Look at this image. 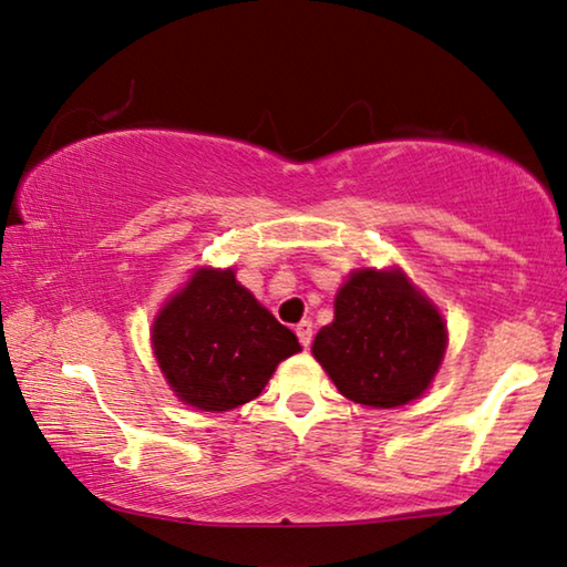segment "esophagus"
Wrapping results in <instances>:
<instances>
[{"instance_id": "1", "label": "esophagus", "mask_w": 567, "mask_h": 567, "mask_svg": "<svg viewBox=\"0 0 567 567\" xmlns=\"http://www.w3.org/2000/svg\"><path fill=\"white\" fill-rule=\"evenodd\" d=\"M295 332H298V340L302 343V348H310V343H312V322L310 320L298 322Z\"/></svg>"}]
</instances>
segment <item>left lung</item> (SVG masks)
Returning <instances> with one entry per match:
<instances>
[{"mask_svg": "<svg viewBox=\"0 0 567 567\" xmlns=\"http://www.w3.org/2000/svg\"><path fill=\"white\" fill-rule=\"evenodd\" d=\"M444 348L442 316L399 269H361L340 287L336 320L316 336L312 355L346 399L393 409L421 396Z\"/></svg>", "mask_w": 567, "mask_h": 567, "instance_id": "8db88e82", "label": "left lung"}]
</instances>
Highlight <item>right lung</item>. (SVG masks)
I'll use <instances>...</instances> for the list:
<instances>
[{
	"instance_id": "add662e5",
	"label": "right lung",
	"mask_w": 567,
	"mask_h": 567,
	"mask_svg": "<svg viewBox=\"0 0 567 567\" xmlns=\"http://www.w3.org/2000/svg\"><path fill=\"white\" fill-rule=\"evenodd\" d=\"M154 350L178 399L202 411H229L257 399L300 343L231 269H199L156 318Z\"/></svg>"
}]
</instances>
